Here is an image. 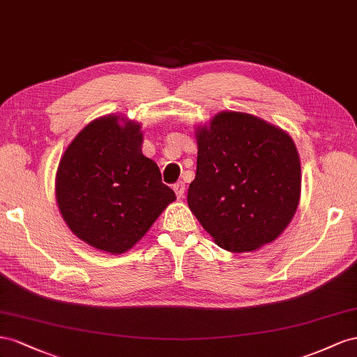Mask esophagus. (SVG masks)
<instances>
[{"instance_id":"34e87169","label":"esophagus","mask_w":357,"mask_h":357,"mask_svg":"<svg viewBox=\"0 0 357 357\" xmlns=\"http://www.w3.org/2000/svg\"><path fill=\"white\" fill-rule=\"evenodd\" d=\"M173 191L176 192V197L178 199L184 197V192H185V184H184V182H176V184L173 185Z\"/></svg>"}]
</instances>
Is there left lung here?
Masks as SVG:
<instances>
[{"instance_id":"obj_1","label":"left lung","mask_w":357,"mask_h":357,"mask_svg":"<svg viewBox=\"0 0 357 357\" xmlns=\"http://www.w3.org/2000/svg\"><path fill=\"white\" fill-rule=\"evenodd\" d=\"M197 170L188 206L218 247L256 251L286 230L301 199L293 139L269 122L220 112L197 127Z\"/></svg>"}]
</instances>
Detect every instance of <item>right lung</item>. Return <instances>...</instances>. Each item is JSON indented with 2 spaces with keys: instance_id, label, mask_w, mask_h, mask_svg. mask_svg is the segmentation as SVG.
<instances>
[{
  "instance_id": "add662e5",
  "label": "right lung",
  "mask_w": 357,
  "mask_h": 357,
  "mask_svg": "<svg viewBox=\"0 0 357 357\" xmlns=\"http://www.w3.org/2000/svg\"><path fill=\"white\" fill-rule=\"evenodd\" d=\"M140 124L119 115L94 119L61 157L55 196L70 230L110 254L128 251L176 200L158 166L142 154Z\"/></svg>"
}]
</instances>
